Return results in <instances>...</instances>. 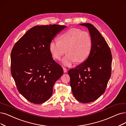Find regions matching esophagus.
Instances as JSON below:
<instances>
[{"instance_id": "esophagus-1", "label": "esophagus", "mask_w": 126, "mask_h": 126, "mask_svg": "<svg viewBox=\"0 0 126 126\" xmlns=\"http://www.w3.org/2000/svg\"><path fill=\"white\" fill-rule=\"evenodd\" d=\"M63 72H64V73H66V72H67V69H66V68H65L63 67Z\"/></svg>"}]
</instances>
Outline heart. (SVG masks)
Returning <instances> with one entry per match:
<instances>
[{
	"label": "heart",
	"mask_w": 126,
	"mask_h": 126,
	"mask_svg": "<svg viewBox=\"0 0 126 126\" xmlns=\"http://www.w3.org/2000/svg\"><path fill=\"white\" fill-rule=\"evenodd\" d=\"M58 40V42H51L49 49L52 56L57 60H60L66 49L68 54L62 60L64 66H70L75 61L83 62L88 57L92 41L88 32L73 28L60 34Z\"/></svg>",
	"instance_id": "obj_1"
}]
</instances>
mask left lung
I'll return each instance as SVG.
<instances>
[{"label": "left lung", "instance_id": "8db88e82", "mask_svg": "<svg viewBox=\"0 0 126 126\" xmlns=\"http://www.w3.org/2000/svg\"><path fill=\"white\" fill-rule=\"evenodd\" d=\"M79 25L88 29L92 49L87 59L69 70L68 74L74 97L79 101L86 103L96 100L104 93L111 75L112 57L107 42L92 24Z\"/></svg>", "mask_w": 126, "mask_h": 126}]
</instances>
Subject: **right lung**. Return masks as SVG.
<instances>
[{
  "label": "right lung",
  "instance_id": "1",
  "mask_svg": "<svg viewBox=\"0 0 126 126\" xmlns=\"http://www.w3.org/2000/svg\"><path fill=\"white\" fill-rule=\"evenodd\" d=\"M66 26H34L15 44L11 54V72L19 93L28 101L41 104L52 96L63 68L53 59L49 44Z\"/></svg>",
  "mask_w": 126,
  "mask_h": 126
}]
</instances>
